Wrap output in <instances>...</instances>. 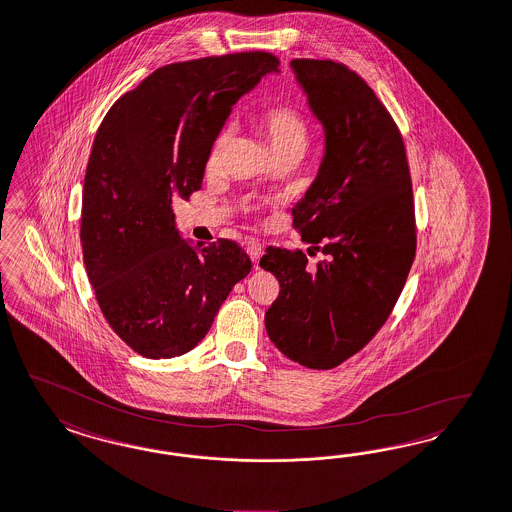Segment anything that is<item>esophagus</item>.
Returning <instances> with one entry per match:
<instances>
[{
	"label": "esophagus",
	"mask_w": 512,
	"mask_h": 512,
	"mask_svg": "<svg viewBox=\"0 0 512 512\" xmlns=\"http://www.w3.org/2000/svg\"><path fill=\"white\" fill-rule=\"evenodd\" d=\"M247 255H249V259L257 265L259 263V259H261V255H263V246L261 244H257V242H249L246 247Z\"/></svg>",
	"instance_id": "esophagus-1"
}]
</instances>
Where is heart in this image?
I'll return each mask as SVG.
<instances>
[{
    "label": "heart",
    "instance_id": "1",
    "mask_svg": "<svg viewBox=\"0 0 512 512\" xmlns=\"http://www.w3.org/2000/svg\"><path fill=\"white\" fill-rule=\"evenodd\" d=\"M255 126L263 134L274 157H282V155L302 157V153L308 147V140H310L308 123L299 109L293 106L268 107L261 115L255 117ZM229 140V132L223 130L213 141L208 162H206L210 172L221 168L229 149Z\"/></svg>",
    "mask_w": 512,
    "mask_h": 512
}]
</instances>
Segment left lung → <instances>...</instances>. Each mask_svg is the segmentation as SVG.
Segmentation results:
<instances>
[{"label": "left lung", "instance_id": "obj_1", "mask_svg": "<svg viewBox=\"0 0 512 512\" xmlns=\"http://www.w3.org/2000/svg\"><path fill=\"white\" fill-rule=\"evenodd\" d=\"M291 70L325 134L293 227L325 257L310 268L302 251L266 247L259 265L280 295L265 325L285 357L327 371L371 342L405 287L416 255L412 181L397 124L355 71L308 58Z\"/></svg>", "mask_w": 512, "mask_h": 512}]
</instances>
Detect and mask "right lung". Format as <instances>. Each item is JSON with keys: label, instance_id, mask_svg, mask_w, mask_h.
Wrapping results in <instances>:
<instances>
[{"label": "right lung", "instance_id": "1", "mask_svg": "<svg viewBox=\"0 0 512 512\" xmlns=\"http://www.w3.org/2000/svg\"><path fill=\"white\" fill-rule=\"evenodd\" d=\"M278 66L268 53L164 66L121 96L96 132L83 185V259L107 323L143 357L193 350L251 270L230 240H183L172 200L202 187L232 106Z\"/></svg>", "mask_w": 512, "mask_h": 512}]
</instances>
